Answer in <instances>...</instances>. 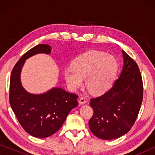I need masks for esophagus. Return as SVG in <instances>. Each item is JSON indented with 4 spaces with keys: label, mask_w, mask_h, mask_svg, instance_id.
Returning <instances> with one entry per match:
<instances>
[{
    "label": "esophagus",
    "mask_w": 155,
    "mask_h": 155,
    "mask_svg": "<svg viewBox=\"0 0 155 155\" xmlns=\"http://www.w3.org/2000/svg\"><path fill=\"white\" fill-rule=\"evenodd\" d=\"M86 102H87V100L84 97H80L79 99V103L80 104H82V105L84 104H86Z\"/></svg>",
    "instance_id": "esophagus-1"
}]
</instances>
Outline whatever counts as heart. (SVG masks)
Returning <instances> with one entry per match:
<instances>
[{"label": "heart", "mask_w": 155, "mask_h": 155, "mask_svg": "<svg viewBox=\"0 0 155 155\" xmlns=\"http://www.w3.org/2000/svg\"><path fill=\"white\" fill-rule=\"evenodd\" d=\"M118 62L111 55L92 50L77 57L71 68L64 70L65 82L72 90H77L83 84L94 94H101L109 90L115 80Z\"/></svg>", "instance_id": "obj_1"}]
</instances>
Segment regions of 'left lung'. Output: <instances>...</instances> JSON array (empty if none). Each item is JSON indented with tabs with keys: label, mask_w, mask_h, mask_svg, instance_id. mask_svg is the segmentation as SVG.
Returning <instances> with one entry per match:
<instances>
[{
	"label": "left lung",
	"mask_w": 155,
	"mask_h": 155,
	"mask_svg": "<svg viewBox=\"0 0 155 155\" xmlns=\"http://www.w3.org/2000/svg\"><path fill=\"white\" fill-rule=\"evenodd\" d=\"M122 54L124 66L119 78L107 92L90 99L94 114L89 127L100 139L112 140L126 134L134 124L143 101L139 68L124 50Z\"/></svg>",
	"instance_id": "8db88e82"
}]
</instances>
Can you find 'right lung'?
<instances>
[{
	"label": "right lung",
	"instance_id": "1",
	"mask_svg": "<svg viewBox=\"0 0 155 155\" xmlns=\"http://www.w3.org/2000/svg\"><path fill=\"white\" fill-rule=\"evenodd\" d=\"M51 47L39 44L21 57L10 80V104L18 120L31 136L44 138L56 133L72 109L78 107V95L56 87L42 94H31L23 87L21 72L25 61L38 54H51Z\"/></svg>",
	"mask_w": 155,
	"mask_h": 155
}]
</instances>
